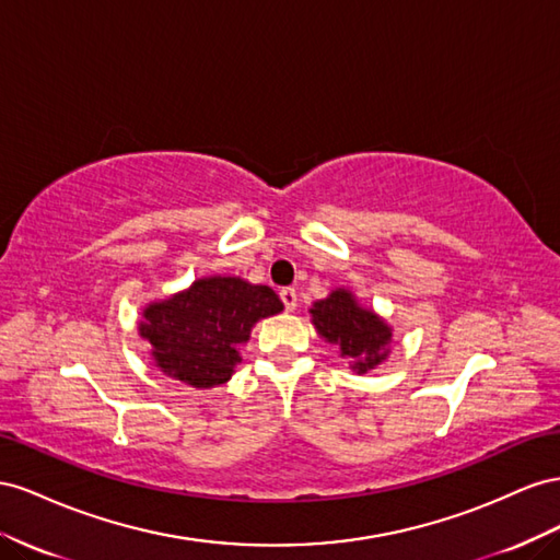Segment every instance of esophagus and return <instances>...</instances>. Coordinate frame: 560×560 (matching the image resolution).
Segmentation results:
<instances>
[{
	"instance_id": "esophagus-1",
	"label": "esophagus",
	"mask_w": 560,
	"mask_h": 560,
	"mask_svg": "<svg viewBox=\"0 0 560 560\" xmlns=\"http://www.w3.org/2000/svg\"><path fill=\"white\" fill-rule=\"evenodd\" d=\"M279 298L283 302V307L289 310V312H293L298 307V291L295 289H281Z\"/></svg>"
}]
</instances>
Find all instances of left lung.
Masks as SVG:
<instances>
[{
  "mask_svg": "<svg viewBox=\"0 0 560 560\" xmlns=\"http://www.w3.org/2000/svg\"><path fill=\"white\" fill-rule=\"evenodd\" d=\"M310 314L316 332L359 375L377 369L389 357L392 328L373 310L361 307L351 291L335 289L328 298L316 300Z\"/></svg>",
  "mask_w": 560,
  "mask_h": 560,
  "instance_id": "left-lung-1",
  "label": "left lung"
}]
</instances>
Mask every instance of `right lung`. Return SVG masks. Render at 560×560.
I'll return each instance as SVG.
<instances>
[{
	"label": "right lung",
	"instance_id": "right-lung-1",
	"mask_svg": "<svg viewBox=\"0 0 560 560\" xmlns=\"http://www.w3.org/2000/svg\"><path fill=\"white\" fill-rule=\"evenodd\" d=\"M281 310L283 302L269 285L206 277L187 291L150 302L138 332L152 345L154 365L164 375L211 389L232 377L242 361L238 347L248 342L253 326Z\"/></svg>",
	"mask_w": 560,
	"mask_h": 560
}]
</instances>
